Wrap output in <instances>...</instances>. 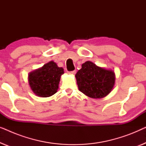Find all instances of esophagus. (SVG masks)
I'll return each mask as SVG.
<instances>
[{
    "label": "esophagus",
    "instance_id": "esophagus-1",
    "mask_svg": "<svg viewBox=\"0 0 146 146\" xmlns=\"http://www.w3.org/2000/svg\"><path fill=\"white\" fill-rule=\"evenodd\" d=\"M68 74H72V75H74L76 74V71L74 70V71H71V72H68Z\"/></svg>",
    "mask_w": 146,
    "mask_h": 146
}]
</instances>
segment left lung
<instances>
[{"mask_svg":"<svg viewBox=\"0 0 146 146\" xmlns=\"http://www.w3.org/2000/svg\"><path fill=\"white\" fill-rule=\"evenodd\" d=\"M75 77L79 90L94 99H101L108 95L115 81L114 71L98 66L91 61L82 64Z\"/></svg>","mask_w":146,"mask_h":146,"instance_id":"8db88e82","label":"left lung"}]
</instances>
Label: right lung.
<instances>
[{
    "label": "right lung",
    "mask_w": 146,
    "mask_h": 146,
    "mask_svg": "<svg viewBox=\"0 0 146 146\" xmlns=\"http://www.w3.org/2000/svg\"><path fill=\"white\" fill-rule=\"evenodd\" d=\"M64 73L62 67L50 61L43 66L31 72L28 80L32 91L37 96L50 97L57 92L60 76Z\"/></svg>",
    "instance_id": "obj_1"
}]
</instances>
